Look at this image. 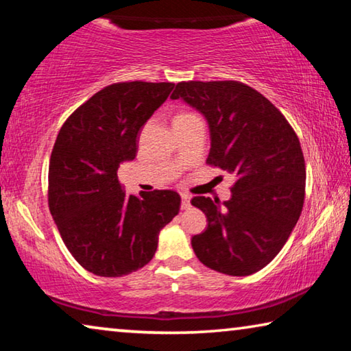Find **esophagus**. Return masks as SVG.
I'll return each instance as SVG.
<instances>
[{
  "mask_svg": "<svg viewBox=\"0 0 351 351\" xmlns=\"http://www.w3.org/2000/svg\"><path fill=\"white\" fill-rule=\"evenodd\" d=\"M191 208V197L186 195V193H182L181 195V209H189Z\"/></svg>",
  "mask_w": 351,
  "mask_h": 351,
  "instance_id": "esophagus-1",
  "label": "esophagus"
}]
</instances>
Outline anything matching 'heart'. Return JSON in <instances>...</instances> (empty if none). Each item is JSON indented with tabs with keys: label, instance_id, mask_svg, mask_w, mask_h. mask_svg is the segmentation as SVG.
<instances>
[{
	"label": "heart",
	"instance_id": "heart-1",
	"mask_svg": "<svg viewBox=\"0 0 351 351\" xmlns=\"http://www.w3.org/2000/svg\"><path fill=\"white\" fill-rule=\"evenodd\" d=\"M186 115H192V114H181V115H178V117H186ZM176 117V119H178Z\"/></svg>",
	"mask_w": 351,
	"mask_h": 351
}]
</instances>
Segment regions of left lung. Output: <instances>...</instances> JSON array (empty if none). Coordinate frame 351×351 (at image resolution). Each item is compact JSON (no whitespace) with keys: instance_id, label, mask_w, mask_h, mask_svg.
Segmentation results:
<instances>
[{"instance_id":"obj_1","label":"left lung","mask_w":351,"mask_h":351,"mask_svg":"<svg viewBox=\"0 0 351 351\" xmlns=\"http://www.w3.org/2000/svg\"><path fill=\"white\" fill-rule=\"evenodd\" d=\"M173 99L208 120L206 164L236 176L231 198H192L208 228L192 237L197 258L231 276L256 274L285 247L302 214L306 169L300 141L286 117L239 81L178 82Z\"/></svg>"}]
</instances>
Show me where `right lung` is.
<instances>
[{
    "label": "right lung",
    "instance_id": "add662e5",
    "mask_svg": "<svg viewBox=\"0 0 351 351\" xmlns=\"http://www.w3.org/2000/svg\"><path fill=\"white\" fill-rule=\"evenodd\" d=\"M173 82H117L81 104L60 128L48 171L49 213L71 256L98 276H123L153 259L158 236L180 213L173 191L126 195L117 176Z\"/></svg>",
    "mask_w": 351,
    "mask_h": 351
}]
</instances>
